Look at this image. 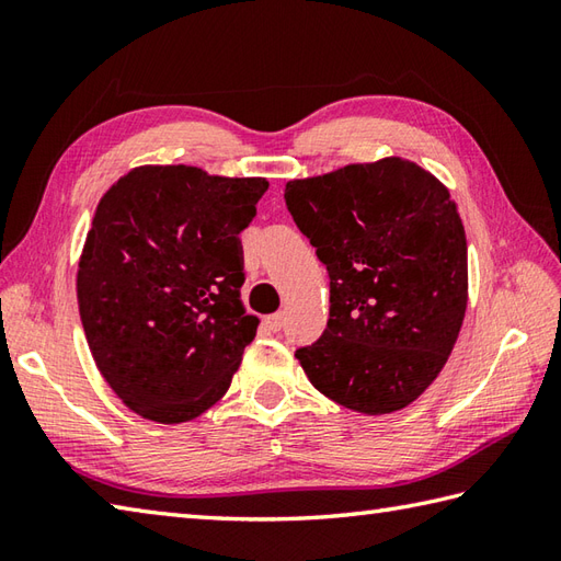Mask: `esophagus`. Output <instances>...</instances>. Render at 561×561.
<instances>
[{
  "instance_id": "esophagus-1",
  "label": "esophagus",
  "mask_w": 561,
  "mask_h": 561,
  "mask_svg": "<svg viewBox=\"0 0 561 561\" xmlns=\"http://www.w3.org/2000/svg\"><path fill=\"white\" fill-rule=\"evenodd\" d=\"M282 313H274V316H267L265 318V325L272 330V332H277V330H282Z\"/></svg>"
}]
</instances>
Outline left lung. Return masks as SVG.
<instances>
[{"label": "left lung", "instance_id": "8db88e82", "mask_svg": "<svg viewBox=\"0 0 561 561\" xmlns=\"http://www.w3.org/2000/svg\"><path fill=\"white\" fill-rule=\"evenodd\" d=\"M284 199L330 277L323 335L296 350L308 380L354 412L408 408L448 362L468 306L448 190L392 157L289 181Z\"/></svg>", "mask_w": 561, "mask_h": 561}]
</instances>
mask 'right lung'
Listing matches in <instances>:
<instances>
[{"label":"right lung","instance_id":"1","mask_svg":"<svg viewBox=\"0 0 561 561\" xmlns=\"http://www.w3.org/2000/svg\"><path fill=\"white\" fill-rule=\"evenodd\" d=\"M265 178L141 165L99 202L77 296L99 371L129 410L190 422L231 386L257 318L241 304L243 248Z\"/></svg>","mask_w":561,"mask_h":561}]
</instances>
